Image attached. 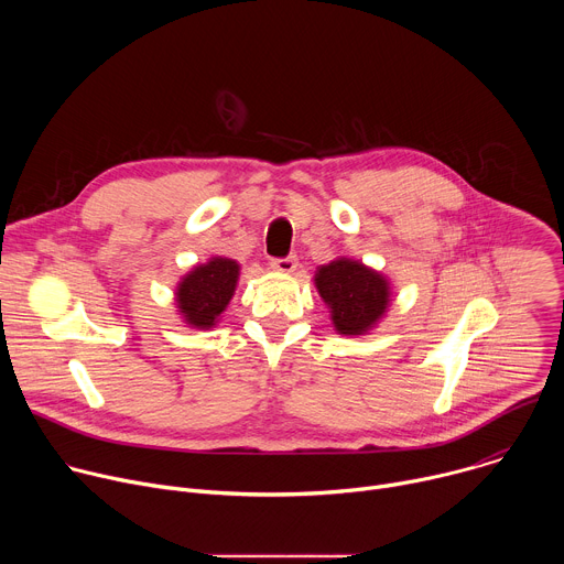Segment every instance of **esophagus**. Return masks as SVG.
<instances>
[{"label": "esophagus", "instance_id": "esophagus-1", "mask_svg": "<svg viewBox=\"0 0 564 564\" xmlns=\"http://www.w3.org/2000/svg\"><path fill=\"white\" fill-rule=\"evenodd\" d=\"M296 265H299V259H296V257L274 259V261L270 263V268H272L274 272H281V274H292V272L296 270Z\"/></svg>", "mask_w": 564, "mask_h": 564}]
</instances>
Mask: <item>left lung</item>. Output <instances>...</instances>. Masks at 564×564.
I'll return each mask as SVG.
<instances>
[{
  "label": "left lung",
  "instance_id": "1",
  "mask_svg": "<svg viewBox=\"0 0 564 564\" xmlns=\"http://www.w3.org/2000/svg\"><path fill=\"white\" fill-rule=\"evenodd\" d=\"M316 290L333 312L339 335H366L383 316L390 303L386 276L352 259L321 265L314 276Z\"/></svg>",
  "mask_w": 564,
  "mask_h": 564
}]
</instances>
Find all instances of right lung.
<instances>
[{
    "label": "right lung",
    "mask_w": 564,
    "mask_h": 564,
    "mask_svg": "<svg viewBox=\"0 0 564 564\" xmlns=\"http://www.w3.org/2000/svg\"><path fill=\"white\" fill-rule=\"evenodd\" d=\"M238 272L240 268L236 261L214 257L185 274L176 290L178 312L185 324L200 330L216 326V318L234 296Z\"/></svg>",
    "instance_id": "add662e5"
}]
</instances>
